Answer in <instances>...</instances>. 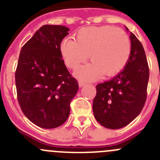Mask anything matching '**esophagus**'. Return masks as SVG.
Segmentation results:
<instances>
[{
    "label": "esophagus",
    "mask_w": 160,
    "mask_h": 160,
    "mask_svg": "<svg viewBox=\"0 0 160 160\" xmlns=\"http://www.w3.org/2000/svg\"><path fill=\"white\" fill-rule=\"evenodd\" d=\"M84 85H85L84 82L81 81V80H80V81H79V87H80V88H81V87L84 86Z\"/></svg>",
    "instance_id": "1"
}]
</instances>
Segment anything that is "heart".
<instances>
[{"label": "heart", "mask_w": 160, "mask_h": 160, "mask_svg": "<svg viewBox=\"0 0 160 160\" xmlns=\"http://www.w3.org/2000/svg\"><path fill=\"white\" fill-rule=\"evenodd\" d=\"M60 50L71 69L85 62L90 55L93 62L79 68L76 75L82 80H93L103 72L110 77L122 70L129 60L131 44L123 30L102 26L82 28L76 33V41L67 37L62 41Z\"/></svg>", "instance_id": "obj_1"}]
</instances>
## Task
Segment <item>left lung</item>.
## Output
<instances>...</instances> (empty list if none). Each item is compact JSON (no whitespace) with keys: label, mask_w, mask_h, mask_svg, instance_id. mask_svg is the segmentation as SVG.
Wrapping results in <instances>:
<instances>
[{"label":"left lung","mask_w":160,"mask_h":160,"mask_svg":"<svg viewBox=\"0 0 160 160\" xmlns=\"http://www.w3.org/2000/svg\"><path fill=\"white\" fill-rule=\"evenodd\" d=\"M127 30H128L126 27ZM131 52L124 69L108 81L96 86L93 112L108 129L129 124L139 114L147 98L149 68L142 43L131 32Z\"/></svg>","instance_id":"1"}]
</instances>
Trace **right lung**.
<instances>
[{
    "label": "right lung",
    "instance_id": "1",
    "mask_svg": "<svg viewBox=\"0 0 160 160\" xmlns=\"http://www.w3.org/2000/svg\"><path fill=\"white\" fill-rule=\"evenodd\" d=\"M69 28L44 25L23 45L15 70L17 98L32 123L46 129L66 121L78 82L64 64L60 45Z\"/></svg>",
    "mask_w": 160,
    "mask_h": 160
}]
</instances>
